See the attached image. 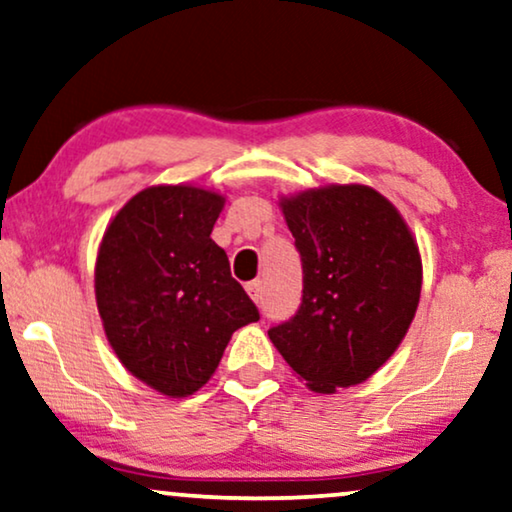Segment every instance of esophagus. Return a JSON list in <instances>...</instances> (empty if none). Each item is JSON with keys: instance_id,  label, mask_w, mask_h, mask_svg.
I'll return each mask as SVG.
<instances>
[{"instance_id": "34e87169", "label": "esophagus", "mask_w": 512, "mask_h": 512, "mask_svg": "<svg viewBox=\"0 0 512 512\" xmlns=\"http://www.w3.org/2000/svg\"><path fill=\"white\" fill-rule=\"evenodd\" d=\"M245 290H248V295L252 297V302L260 304L262 302V281H252L245 285Z\"/></svg>"}]
</instances>
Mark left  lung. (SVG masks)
<instances>
[{"mask_svg": "<svg viewBox=\"0 0 512 512\" xmlns=\"http://www.w3.org/2000/svg\"><path fill=\"white\" fill-rule=\"evenodd\" d=\"M302 257L295 316L269 339L316 393L363 384L410 330L421 295V255L403 215L365 185L283 196Z\"/></svg>", "mask_w": 512, "mask_h": 512, "instance_id": "obj_1", "label": "left lung"}]
</instances>
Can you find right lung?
Listing matches in <instances>:
<instances>
[{
	"instance_id": "1",
	"label": "right lung",
	"mask_w": 512,
	"mask_h": 512,
	"mask_svg": "<svg viewBox=\"0 0 512 512\" xmlns=\"http://www.w3.org/2000/svg\"><path fill=\"white\" fill-rule=\"evenodd\" d=\"M224 196L192 185L135 194L102 236L95 302L133 377L170 398L199 391L238 327L260 311L210 234Z\"/></svg>"
}]
</instances>
